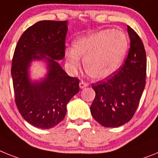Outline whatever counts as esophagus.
I'll use <instances>...</instances> for the list:
<instances>
[{
  "mask_svg": "<svg viewBox=\"0 0 158 158\" xmlns=\"http://www.w3.org/2000/svg\"><path fill=\"white\" fill-rule=\"evenodd\" d=\"M79 86H80L81 89H84L88 86V83H86L84 81H81L80 82V84H79Z\"/></svg>",
  "mask_w": 158,
  "mask_h": 158,
  "instance_id": "obj_1",
  "label": "esophagus"
}]
</instances>
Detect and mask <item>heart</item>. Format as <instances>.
<instances>
[{"mask_svg": "<svg viewBox=\"0 0 158 158\" xmlns=\"http://www.w3.org/2000/svg\"><path fill=\"white\" fill-rule=\"evenodd\" d=\"M73 47L64 52L70 68L77 69L80 57H84V68L89 76L104 79L119 69L127 53L129 40L122 31L104 29L78 37Z\"/></svg>", "mask_w": 158, "mask_h": 158, "instance_id": "heart-1", "label": "heart"}]
</instances>
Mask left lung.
I'll list each match as a JSON object with an SVG mask.
<instances>
[{"label": "left lung", "instance_id": "1", "mask_svg": "<svg viewBox=\"0 0 158 158\" xmlns=\"http://www.w3.org/2000/svg\"><path fill=\"white\" fill-rule=\"evenodd\" d=\"M130 48L117 72L92 84L96 93L90 106L94 119L105 127H119L131 120L145 86L146 54L143 42L128 26Z\"/></svg>", "mask_w": 158, "mask_h": 158}]
</instances>
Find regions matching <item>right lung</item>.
Returning a JSON list of instances; mask_svg holds the SVG:
<instances>
[{"label": "right lung", "mask_w": 158, "mask_h": 158, "mask_svg": "<svg viewBox=\"0 0 158 158\" xmlns=\"http://www.w3.org/2000/svg\"><path fill=\"white\" fill-rule=\"evenodd\" d=\"M67 30L66 21H38L23 33L15 48L11 68L15 102L23 118L35 127L58 125L68 102L79 92V79L69 76L56 61L65 55ZM37 59L47 61L49 73L41 82H32L27 69Z\"/></svg>", "instance_id": "add662e5"}]
</instances>
